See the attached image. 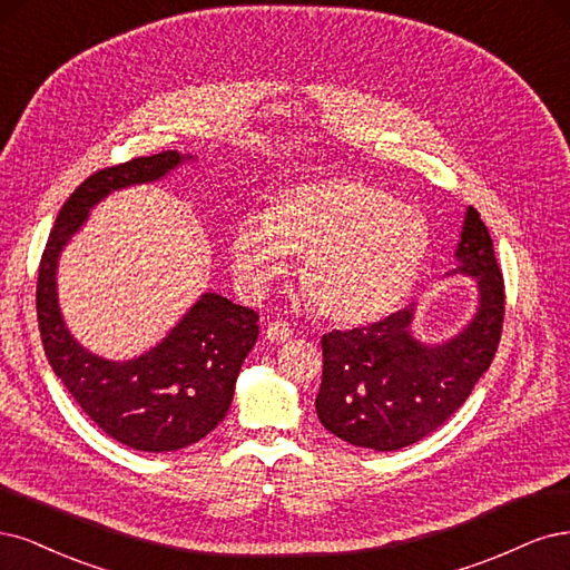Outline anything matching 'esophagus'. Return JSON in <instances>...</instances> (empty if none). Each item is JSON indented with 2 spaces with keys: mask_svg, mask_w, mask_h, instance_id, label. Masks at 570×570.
<instances>
[{
  "mask_svg": "<svg viewBox=\"0 0 570 570\" xmlns=\"http://www.w3.org/2000/svg\"><path fill=\"white\" fill-rule=\"evenodd\" d=\"M293 336V328L288 322H269L265 328V338L269 343H286Z\"/></svg>",
  "mask_w": 570,
  "mask_h": 570,
  "instance_id": "34e87169",
  "label": "esophagus"
}]
</instances>
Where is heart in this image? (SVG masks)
Wrapping results in <instances>:
<instances>
[{
  "mask_svg": "<svg viewBox=\"0 0 570 570\" xmlns=\"http://www.w3.org/2000/svg\"><path fill=\"white\" fill-rule=\"evenodd\" d=\"M429 223L407 200L357 177H322L284 189L265 217L232 236V267L250 293H265L301 258V288L336 324L374 322L407 296L429 253Z\"/></svg>",
  "mask_w": 570,
  "mask_h": 570,
  "instance_id": "b5f03b06",
  "label": "heart"
}]
</instances>
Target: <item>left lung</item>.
I'll return each instance as SVG.
<instances>
[{"label": "left lung", "mask_w": 570, "mask_h": 570, "mask_svg": "<svg viewBox=\"0 0 570 570\" xmlns=\"http://www.w3.org/2000/svg\"><path fill=\"white\" fill-rule=\"evenodd\" d=\"M456 274L479 284V312L462 334L424 345L410 334L414 305L370 326L322 336L324 372L315 400L326 431L357 448H407L464 405L498 353L504 279L492 238L475 208L466 210Z\"/></svg>", "instance_id": "left-lung-1"}]
</instances>
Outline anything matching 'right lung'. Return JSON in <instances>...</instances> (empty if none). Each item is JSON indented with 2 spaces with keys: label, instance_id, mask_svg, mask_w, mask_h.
<instances>
[{
  "label": "right lung",
  "instance_id": "1",
  "mask_svg": "<svg viewBox=\"0 0 570 570\" xmlns=\"http://www.w3.org/2000/svg\"><path fill=\"white\" fill-rule=\"evenodd\" d=\"M185 158L163 151L89 175L53 223L38 274L40 336L53 374L104 433L141 452L181 450L225 419L238 370L261 334L258 312L204 293L149 353L111 362L87 353L68 334L57 298V263L106 194L160 179Z\"/></svg>",
  "mask_w": 570,
  "mask_h": 570
}]
</instances>
